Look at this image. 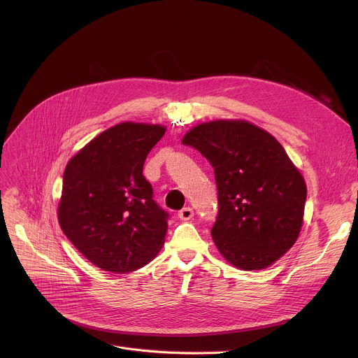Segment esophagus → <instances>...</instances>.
Wrapping results in <instances>:
<instances>
[{
	"label": "esophagus",
	"instance_id": "1",
	"mask_svg": "<svg viewBox=\"0 0 358 358\" xmlns=\"http://www.w3.org/2000/svg\"><path fill=\"white\" fill-rule=\"evenodd\" d=\"M192 217H194V211H192V208H189V207H185V208H182V210L178 213V218H180L181 221H189Z\"/></svg>",
	"mask_w": 358,
	"mask_h": 358
}]
</instances>
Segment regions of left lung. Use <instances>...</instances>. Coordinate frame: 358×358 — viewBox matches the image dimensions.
I'll return each instance as SVG.
<instances>
[{
    "mask_svg": "<svg viewBox=\"0 0 358 358\" xmlns=\"http://www.w3.org/2000/svg\"><path fill=\"white\" fill-rule=\"evenodd\" d=\"M182 144L214 167L218 217L211 229L222 257L242 271L273 265L299 238L308 188L282 144L246 120H213Z\"/></svg>",
    "mask_w": 358,
    "mask_h": 358,
    "instance_id": "1",
    "label": "left lung"
}]
</instances>
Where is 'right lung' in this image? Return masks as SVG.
Listing matches in <instances>:
<instances>
[{
  "mask_svg": "<svg viewBox=\"0 0 358 358\" xmlns=\"http://www.w3.org/2000/svg\"><path fill=\"white\" fill-rule=\"evenodd\" d=\"M162 124L123 122L90 140L64 171L58 221L66 238L101 271L127 273L157 257L167 217L143 176Z\"/></svg>",
  "mask_w": 358,
  "mask_h": 358,
  "instance_id": "obj_1",
  "label": "right lung"
}]
</instances>
